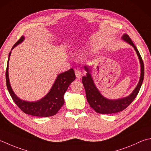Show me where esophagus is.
<instances>
[{"label":"esophagus","instance_id":"1","mask_svg":"<svg viewBox=\"0 0 151 151\" xmlns=\"http://www.w3.org/2000/svg\"><path fill=\"white\" fill-rule=\"evenodd\" d=\"M75 75H76V78H77L78 79H79L80 77H81V70H80L78 69H76L75 70Z\"/></svg>","mask_w":151,"mask_h":151}]
</instances>
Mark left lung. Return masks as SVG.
<instances>
[{
	"label": "left lung",
	"instance_id": "8db88e82",
	"mask_svg": "<svg viewBox=\"0 0 151 151\" xmlns=\"http://www.w3.org/2000/svg\"><path fill=\"white\" fill-rule=\"evenodd\" d=\"M122 40L133 46V48L135 49L137 53L139 59L141 64V76L139 81L136 88H135L130 95L119 99H109L103 97L99 92V91L97 89L90 74L91 69L88 66L85 65L84 68L87 73L86 75L82 77V82L86 91L87 101L90 107L94 109V111L97 113L113 114L123 111L124 109L128 107V106L130 105L131 103L135 99L139 91L141 85H142L144 78V64L141 56L136 46L134 45L128 35H124L122 36Z\"/></svg>",
	"mask_w": 151,
	"mask_h": 151
}]
</instances>
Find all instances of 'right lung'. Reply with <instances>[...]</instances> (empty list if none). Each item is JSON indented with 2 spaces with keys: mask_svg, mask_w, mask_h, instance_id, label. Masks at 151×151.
I'll return each mask as SVG.
<instances>
[{
  "mask_svg": "<svg viewBox=\"0 0 151 151\" xmlns=\"http://www.w3.org/2000/svg\"><path fill=\"white\" fill-rule=\"evenodd\" d=\"M24 40L22 36L19 40L14 44L12 50L17 45L22 43ZM11 52L9 54L6 70V82L8 90L15 103L21 110L25 114L35 116L48 117L54 116L58 113L64 104V94L72 82L75 81L76 76L73 69L62 73L58 76L54 84L46 96L38 101L29 102L20 99L14 93L9 81L8 77V61Z\"/></svg>",
  "mask_w": 151,
  "mask_h": 151,
  "instance_id": "obj_1",
  "label": "right lung"
}]
</instances>
